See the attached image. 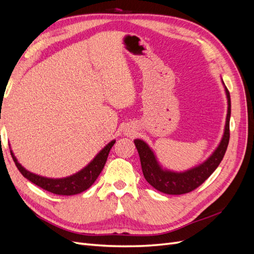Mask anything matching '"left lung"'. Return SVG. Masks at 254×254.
I'll return each instance as SVG.
<instances>
[{"instance_id": "obj_1", "label": "left lung", "mask_w": 254, "mask_h": 254, "mask_svg": "<svg viewBox=\"0 0 254 254\" xmlns=\"http://www.w3.org/2000/svg\"><path fill=\"white\" fill-rule=\"evenodd\" d=\"M225 88L228 98V114L224 136H222L220 144L218 145L216 150H215L212 153V156L202 164L184 173L163 171L157 162V159L155 155H153L151 149L148 147V145L142 140H134L135 147L137 149V152H139L141 160L143 175L146 181H147L151 187L168 195L187 194L191 190H194L198 187H200L201 184L213 174V172L216 170L217 166L221 162L222 158L225 156L230 140L231 99H230V93L227 87Z\"/></svg>"}]
</instances>
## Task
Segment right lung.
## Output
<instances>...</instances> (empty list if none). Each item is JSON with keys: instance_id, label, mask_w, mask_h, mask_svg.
Listing matches in <instances>:
<instances>
[{"instance_id": "add662e5", "label": "right lung", "mask_w": 254, "mask_h": 254, "mask_svg": "<svg viewBox=\"0 0 254 254\" xmlns=\"http://www.w3.org/2000/svg\"><path fill=\"white\" fill-rule=\"evenodd\" d=\"M114 143L115 141H111L104 149H102V151L98 153L89 165H87L83 168V170H81L77 174L66 177V178H63V179H50V178H45V177H41V176L30 173L26 171L25 168L18 162V160L13 156L11 150H10V153L13 159V162L16 163V166L18 167L20 173L30 182H33L34 184H36V186L50 191V193L56 194V195L70 196V195L79 194L81 191L88 190L92 184L95 182L97 177L103 171V168L106 164L107 158H108L110 149L112 148Z\"/></svg>"}]
</instances>
